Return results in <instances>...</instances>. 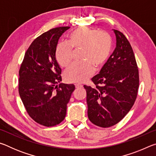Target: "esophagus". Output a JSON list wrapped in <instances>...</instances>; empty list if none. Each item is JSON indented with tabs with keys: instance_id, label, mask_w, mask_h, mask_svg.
<instances>
[{
	"instance_id": "esophagus-1",
	"label": "esophagus",
	"mask_w": 156,
	"mask_h": 156,
	"mask_svg": "<svg viewBox=\"0 0 156 156\" xmlns=\"http://www.w3.org/2000/svg\"><path fill=\"white\" fill-rule=\"evenodd\" d=\"M75 86H76V89L83 87V85H82V84H76Z\"/></svg>"
}]
</instances>
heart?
I'll return each mask as SVG.
<instances>
[{
    "instance_id": "heart-1",
    "label": "heart",
    "mask_w": 156,
    "mask_h": 156,
    "mask_svg": "<svg viewBox=\"0 0 156 156\" xmlns=\"http://www.w3.org/2000/svg\"><path fill=\"white\" fill-rule=\"evenodd\" d=\"M112 41L109 34L94 29L80 27L69 35L67 43L58 45L56 58L63 67L72 62V49H82L81 63H75L66 71L65 78L70 83H83L96 69L103 67L112 51Z\"/></svg>"
}]
</instances>
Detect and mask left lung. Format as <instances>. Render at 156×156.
I'll list each match as a JSON object with an SVG mask.
<instances>
[{"label":"left lung","instance_id":"obj_1","mask_svg":"<svg viewBox=\"0 0 156 156\" xmlns=\"http://www.w3.org/2000/svg\"><path fill=\"white\" fill-rule=\"evenodd\" d=\"M113 31L116 47L99 74L91 78L96 87L84 85L89 119L103 128L116 125L127 114L139 87L138 69L131 44L122 32Z\"/></svg>","mask_w":156,"mask_h":156}]
</instances>
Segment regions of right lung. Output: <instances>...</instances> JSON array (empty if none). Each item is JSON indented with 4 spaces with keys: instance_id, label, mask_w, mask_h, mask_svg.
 Listing matches in <instances>:
<instances>
[{
    "instance_id": "add662e5",
    "label": "right lung",
    "mask_w": 156,
    "mask_h": 156,
    "mask_svg": "<svg viewBox=\"0 0 156 156\" xmlns=\"http://www.w3.org/2000/svg\"><path fill=\"white\" fill-rule=\"evenodd\" d=\"M69 27H56L36 38L26 51L20 65L18 91L29 115L45 126L65 119L67 105L75 89L62 81L61 69L56 58L60 37Z\"/></svg>"
}]
</instances>
